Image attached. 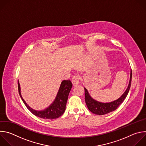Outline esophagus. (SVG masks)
<instances>
[{
    "label": "esophagus",
    "mask_w": 146,
    "mask_h": 146,
    "mask_svg": "<svg viewBox=\"0 0 146 146\" xmlns=\"http://www.w3.org/2000/svg\"><path fill=\"white\" fill-rule=\"evenodd\" d=\"M80 76L78 75H74L72 78V83L73 85H77L79 84Z\"/></svg>",
    "instance_id": "1"
}]
</instances>
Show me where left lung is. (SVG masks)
<instances>
[{"label": "left lung", "instance_id": "obj_1", "mask_svg": "<svg viewBox=\"0 0 146 146\" xmlns=\"http://www.w3.org/2000/svg\"><path fill=\"white\" fill-rule=\"evenodd\" d=\"M131 79H132V70L131 69L130 78H129V84L127 89L118 99L110 103H102V102H99L98 101L95 100L90 96L88 90L85 88H84L85 103L88 110L91 112L96 115H106L107 113H108L110 112H111L116 110L117 108V107L123 102L124 99L126 98V97L129 92V90L131 87Z\"/></svg>", "mask_w": 146, "mask_h": 146}]
</instances>
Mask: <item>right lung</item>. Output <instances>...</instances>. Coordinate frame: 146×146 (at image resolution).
<instances>
[{"mask_svg":"<svg viewBox=\"0 0 146 146\" xmlns=\"http://www.w3.org/2000/svg\"><path fill=\"white\" fill-rule=\"evenodd\" d=\"M18 86L20 97L27 109L33 114L40 118L52 120L60 117L65 111L68 96L72 88V83L70 80L62 81L54 102L50 104V106L42 111H36L32 109L27 105L21 95L19 81H18Z\"/></svg>","mask_w":146,"mask_h":146,"instance_id":"add662e5","label":"right lung"}]
</instances>
